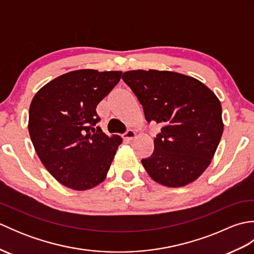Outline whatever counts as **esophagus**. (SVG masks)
I'll return each instance as SVG.
<instances>
[{
  "label": "esophagus",
  "instance_id": "34e87169",
  "mask_svg": "<svg viewBox=\"0 0 254 254\" xmlns=\"http://www.w3.org/2000/svg\"><path fill=\"white\" fill-rule=\"evenodd\" d=\"M123 137L127 139V141H132V139H134L136 137V132L134 130H127L126 133H124Z\"/></svg>",
  "mask_w": 254,
  "mask_h": 254
}]
</instances>
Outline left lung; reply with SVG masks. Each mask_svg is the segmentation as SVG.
Masks as SVG:
<instances>
[{
  "label": "left lung",
  "mask_w": 254,
  "mask_h": 254,
  "mask_svg": "<svg viewBox=\"0 0 254 254\" xmlns=\"http://www.w3.org/2000/svg\"><path fill=\"white\" fill-rule=\"evenodd\" d=\"M143 106L147 122L160 123L155 149L142 164L150 178L169 188L196 180L209 166L222 137L219 99L198 79L177 72L137 69L123 73Z\"/></svg>",
  "instance_id": "8db88e82"
}]
</instances>
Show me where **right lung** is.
Masks as SVG:
<instances>
[{"instance_id": "obj_1", "label": "right lung", "mask_w": 254, "mask_h": 254, "mask_svg": "<svg viewBox=\"0 0 254 254\" xmlns=\"http://www.w3.org/2000/svg\"><path fill=\"white\" fill-rule=\"evenodd\" d=\"M121 71L77 69L63 74L34 96L28 131L38 157L61 185L85 191L106 179L122 138L99 127L97 105L121 78Z\"/></svg>"}]
</instances>
